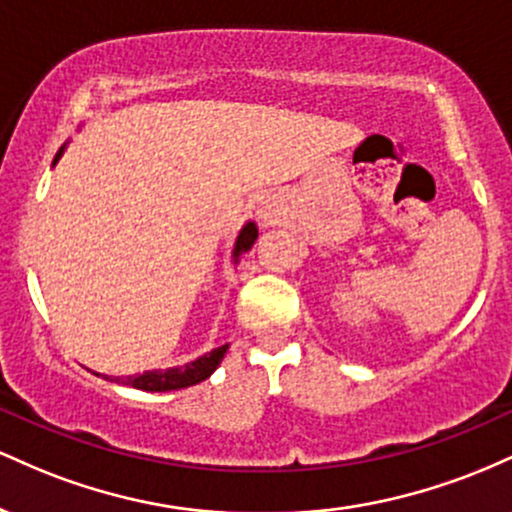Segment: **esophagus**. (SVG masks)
I'll return each mask as SVG.
<instances>
[{
    "instance_id": "1",
    "label": "esophagus",
    "mask_w": 512,
    "mask_h": 512,
    "mask_svg": "<svg viewBox=\"0 0 512 512\" xmlns=\"http://www.w3.org/2000/svg\"><path fill=\"white\" fill-rule=\"evenodd\" d=\"M264 219H269V216H267V214H264Z\"/></svg>"
}]
</instances>
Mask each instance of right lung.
Instances as JSON below:
<instances>
[{
	"instance_id": "right-lung-1",
	"label": "right lung",
	"mask_w": 512,
	"mask_h": 512,
	"mask_svg": "<svg viewBox=\"0 0 512 512\" xmlns=\"http://www.w3.org/2000/svg\"><path fill=\"white\" fill-rule=\"evenodd\" d=\"M64 151V146L60 151H57V158ZM257 240V226L255 223H245V228L240 231V236L236 240V250H233V257L243 255L245 250L252 248V243ZM228 344L226 346H219V349H214L211 354L197 358V361L192 363H185V366L180 368H168V370H149V373H142V375H129V378H115V383H122V385H132L137 387V390H146V392H168V390H180V387H190V385H197L202 383V380H207L211 373H214L216 368H219L223 354H226Z\"/></svg>"
}]
</instances>
